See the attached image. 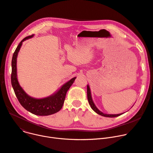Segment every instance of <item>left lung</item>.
Segmentation results:
<instances>
[{"instance_id": "8db88e82", "label": "left lung", "mask_w": 153, "mask_h": 153, "mask_svg": "<svg viewBox=\"0 0 153 153\" xmlns=\"http://www.w3.org/2000/svg\"><path fill=\"white\" fill-rule=\"evenodd\" d=\"M87 98H88L89 104L91 106V108L94 111V112L96 114H99L101 116H103V117H105L114 118V117H118V116L123 114V113L119 114H104V113L102 112L101 111H100L98 108L96 107L94 103L93 102V101L92 100V97H91V93L90 88V87H89L88 85H87Z\"/></svg>"}]
</instances>
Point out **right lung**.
Masks as SVG:
<instances>
[{
	"label": "right lung",
	"mask_w": 153,
	"mask_h": 153,
	"mask_svg": "<svg viewBox=\"0 0 153 153\" xmlns=\"http://www.w3.org/2000/svg\"><path fill=\"white\" fill-rule=\"evenodd\" d=\"M33 35L24 38L14 52L11 61V81L13 88L21 105L30 113L39 116H48L58 112L62 108L68 90L74 83L76 77L63 84L56 92L46 98L36 99L27 94L19 84L17 77V57L22 43Z\"/></svg>",
	"instance_id": "add662e5"
}]
</instances>
